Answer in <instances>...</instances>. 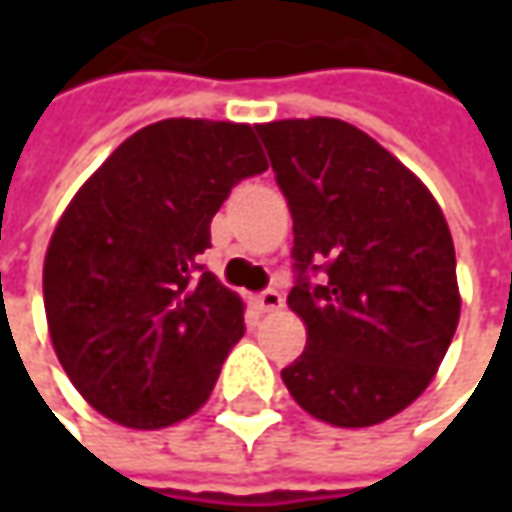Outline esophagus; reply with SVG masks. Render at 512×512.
I'll return each instance as SVG.
<instances>
[{"instance_id": "obj_1", "label": "esophagus", "mask_w": 512, "mask_h": 512, "mask_svg": "<svg viewBox=\"0 0 512 512\" xmlns=\"http://www.w3.org/2000/svg\"><path fill=\"white\" fill-rule=\"evenodd\" d=\"M282 293L279 290H273V287H267V290H262L259 296H256V307L259 310H265V313H273V310H279L282 307Z\"/></svg>"}]
</instances>
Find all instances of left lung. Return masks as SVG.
<instances>
[{"mask_svg": "<svg viewBox=\"0 0 512 512\" xmlns=\"http://www.w3.org/2000/svg\"><path fill=\"white\" fill-rule=\"evenodd\" d=\"M256 133L293 216L287 305L307 327V347L282 379L322 422H384L422 396L459 325L442 207L393 153L342 119H282Z\"/></svg>", "mask_w": 512, "mask_h": 512, "instance_id": "obj_1", "label": "left lung"}]
</instances>
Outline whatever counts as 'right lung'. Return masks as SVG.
I'll use <instances>...</instances> for the list:
<instances>
[{"label":"right lung","mask_w":512,"mask_h":512,"mask_svg":"<svg viewBox=\"0 0 512 512\" xmlns=\"http://www.w3.org/2000/svg\"><path fill=\"white\" fill-rule=\"evenodd\" d=\"M267 170L250 125L162 119L73 196L45 256L59 364L110 422L156 430L207 402L245 305L199 253L230 187Z\"/></svg>","instance_id":"right-lung-1"}]
</instances>
